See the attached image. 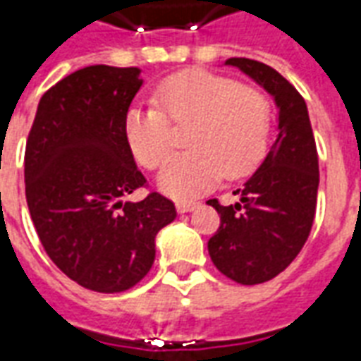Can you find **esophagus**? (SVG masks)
I'll return each mask as SVG.
<instances>
[{
  "instance_id": "1",
  "label": "esophagus",
  "mask_w": 361,
  "mask_h": 361,
  "mask_svg": "<svg viewBox=\"0 0 361 361\" xmlns=\"http://www.w3.org/2000/svg\"><path fill=\"white\" fill-rule=\"evenodd\" d=\"M176 209H178V212H193L199 209V203H195V201H180V203H176Z\"/></svg>"
}]
</instances>
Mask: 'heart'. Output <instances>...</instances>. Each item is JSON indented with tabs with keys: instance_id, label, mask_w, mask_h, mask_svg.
Here are the masks:
<instances>
[{
	"instance_id": "obj_1",
	"label": "heart",
	"mask_w": 361,
	"mask_h": 361,
	"mask_svg": "<svg viewBox=\"0 0 361 361\" xmlns=\"http://www.w3.org/2000/svg\"><path fill=\"white\" fill-rule=\"evenodd\" d=\"M154 106H131L123 131L133 157L157 168L172 150V121L188 126V152L170 158L157 185L172 199H193L228 180L250 173L267 149L271 108L255 89L203 69L181 71L158 85Z\"/></svg>"
}]
</instances>
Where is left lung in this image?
<instances>
[{"mask_svg": "<svg viewBox=\"0 0 361 361\" xmlns=\"http://www.w3.org/2000/svg\"><path fill=\"white\" fill-rule=\"evenodd\" d=\"M226 66L267 90L279 110L276 139L234 191L240 201L228 207L207 201L220 214L219 232L209 240L212 263L228 279L251 286L280 274L307 242L317 207V147L305 100L279 71L247 58H230Z\"/></svg>", "mask_w": 361, "mask_h": 361, "instance_id": "left-lung-1", "label": "left lung"}]
</instances>
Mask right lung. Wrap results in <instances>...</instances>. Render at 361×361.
<instances>
[{
  "instance_id": "right-lung-1",
  "label": "right lung",
  "mask_w": 361,
  "mask_h": 361,
  "mask_svg": "<svg viewBox=\"0 0 361 361\" xmlns=\"http://www.w3.org/2000/svg\"><path fill=\"white\" fill-rule=\"evenodd\" d=\"M141 87L139 67L79 69L40 98L28 133L25 188L38 238L59 271L102 294L145 279L157 234L176 219L160 193L123 201L147 181L123 131Z\"/></svg>"
}]
</instances>
